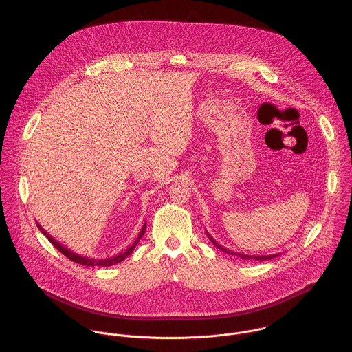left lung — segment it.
Masks as SVG:
<instances>
[{
	"mask_svg": "<svg viewBox=\"0 0 352 352\" xmlns=\"http://www.w3.org/2000/svg\"><path fill=\"white\" fill-rule=\"evenodd\" d=\"M206 233H207V237L210 239V241H211L217 248H219L221 251H223L225 253H229V254H233V256H239V257H241V258H244V260H251V258L252 260H258V261H260V260H271V258L278 257V256L280 254V253H275V254H265V256H263V254H261V256H258V254H257V256H254V254H245V253H239V252L230 251V250L223 248L222 245H219V244H218V243H217V241H215V240L208 234V232H206Z\"/></svg>",
	"mask_w": 352,
	"mask_h": 352,
	"instance_id": "left-lung-1",
	"label": "left lung"
}]
</instances>
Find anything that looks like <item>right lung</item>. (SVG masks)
I'll return each mask as SVG.
<instances>
[{
    "instance_id": "add662e5",
    "label": "right lung",
    "mask_w": 352,
    "mask_h": 352,
    "mask_svg": "<svg viewBox=\"0 0 352 352\" xmlns=\"http://www.w3.org/2000/svg\"><path fill=\"white\" fill-rule=\"evenodd\" d=\"M36 225H38L39 230L49 239V241H50L51 244H52L58 251L60 252V253H63V254H65L67 258H70L72 261L78 263V264H82V265H87V267H96V265H98V267H108V265H113V264H118V263L123 261L129 254H131V252L135 250L137 244L140 243V240L142 239V236H144V233H145V230H146V222H145L144 226H142V229H141V232H140V234H138V237H137V240H135L126 251L120 252L119 254H115V256L108 257V258H89V257L77 254V253L67 250V248L63 247L60 243H58L54 237H51L50 234H49L38 222H36Z\"/></svg>"
}]
</instances>
